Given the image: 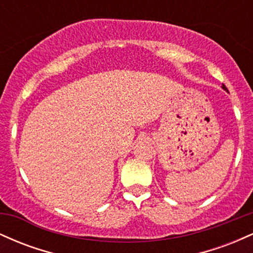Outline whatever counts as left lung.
Masks as SVG:
<instances>
[{"instance_id": "8db88e82", "label": "left lung", "mask_w": 253, "mask_h": 253, "mask_svg": "<svg viewBox=\"0 0 253 253\" xmlns=\"http://www.w3.org/2000/svg\"><path fill=\"white\" fill-rule=\"evenodd\" d=\"M223 89H226V88H225V86H223Z\"/></svg>"}]
</instances>
